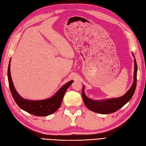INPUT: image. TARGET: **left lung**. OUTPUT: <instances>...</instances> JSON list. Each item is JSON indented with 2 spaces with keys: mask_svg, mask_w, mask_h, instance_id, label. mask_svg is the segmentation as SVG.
<instances>
[{
  "mask_svg": "<svg viewBox=\"0 0 146 146\" xmlns=\"http://www.w3.org/2000/svg\"><path fill=\"white\" fill-rule=\"evenodd\" d=\"M134 57V76H133V83L131 86L126 93L123 96L119 98L114 99H108L104 100H93L89 99L86 96L85 94V88L83 86L82 89V98L84 103H85L86 107L96 113L100 114H110L115 112L119 109L122 108L123 105H125L131 99L133 96L136 86V80H137V64L135 58L134 54H133Z\"/></svg>",
  "mask_w": 146,
  "mask_h": 146,
  "instance_id": "obj_1",
  "label": "left lung"
}]
</instances>
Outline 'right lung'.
<instances>
[{"label": "right lung", "mask_w": 146, "mask_h": 146, "mask_svg": "<svg viewBox=\"0 0 146 146\" xmlns=\"http://www.w3.org/2000/svg\"><path fill=\"white\" fill-rule=\"evenodd\" d=\"M10 62L8 68V80L9 87L13 99L17 105L26 112L37 116H46L55 112L61 106L63 97L66 90L73 83V80L68 82L56 92V93L49 99L41 100H30L25 99L17 93L10 74Z\"/></svg>", "instance_id": "right-lung-1"}]
</instances>
